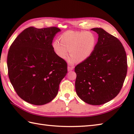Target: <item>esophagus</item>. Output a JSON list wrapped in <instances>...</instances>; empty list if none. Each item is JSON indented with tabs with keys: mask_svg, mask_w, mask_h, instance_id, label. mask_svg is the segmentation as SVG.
I'll use <instances>...</instances> for the list:
<instances>
[{
	"mask_svg": "<svg viewBox=\"0 0 134 134\" xmlns=\"http://www.w3.org/2000/svg\"><path fill=\"white\" fill-rule=\"evenodd\" d=\"M73 69H74V67L73 66H68V71H72V70H73Z\"/></svg>",
	"mask_w": 134,
	"mask_h": 134,
	"instance_id": "esophagus-1",
	"label": "esophagus"
}]
</instances>
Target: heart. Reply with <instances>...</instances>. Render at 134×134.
<instances>
[{"mask_svg":"<svg viewBox=\"0 0 134 134\" xmlns=\"http://www.w3.org/2000/svg\"><path fill=\"white\" fill-rule=\"evenodd\" d=\"M58 40L53 41L52 49L56 55L62 59H66L69 51V62H83L92 55L96 44V37L90 32L67 30L59 36Z\"/></svg>","mask_w":134,"mask_h":134,"instance_id":"b5f03b06","label":"heart"}]
</instances>
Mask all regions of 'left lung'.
<instances>
[{
	"mask_svg": "<svg viewBox=\"0 0 134 134\" xmlns=\"http://www.w3.org/2000/svg\"><path fill=\"white\" fill-rule=\"evenodd\" d=\"M98 42L89 58L75 67V90L86 103L99 105L117 96L127 72L126 51L120 40L101 28L91 29Z\"/></svg>",
	"mask_w": 134,
	"mask_h": 134,
	"instance_id": "obj_1",
	"label": "left lung"
}]
</instances>
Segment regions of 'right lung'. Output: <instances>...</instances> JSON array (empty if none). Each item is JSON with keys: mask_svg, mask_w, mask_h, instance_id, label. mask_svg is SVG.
<instances>
[{"mask_svg": "<svg viewBox=\"0 0 134 134\" xmlns=\"http://www.w3.org/2000/svg\"><path fill=\"white\" fill-rule=\"evenodd\" d=\"M57 27H29L17 36L7 55L8 75L16 94L36 105L51 102L67 73V64L52 49Z\"/></svg>", "mask_w": 134, "mask_h": 134, "instance_id": "right-lung-1", "label": "right lung"}]
</instances>
